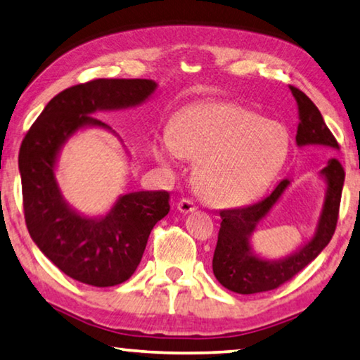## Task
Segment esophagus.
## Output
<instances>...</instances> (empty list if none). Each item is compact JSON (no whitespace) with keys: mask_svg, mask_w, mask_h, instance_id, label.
<instances>
[{"mask_svg":"<svg viewBox=\"0 0 360 360\" xmlns=\"http://www.w3.org/2000/svg\"><path fill=\"white\" fill-rule=\"evenodd\" d=\"M176 209H179L181 214H190L193 211H196V204L190 201V199H180L179 204H176Z\"/></svg>","mask_w":360,"mask_h":360,"instance_id":"esophagus-1","label":"esophagus"}]
</instances>
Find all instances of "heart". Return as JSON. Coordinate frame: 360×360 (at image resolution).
Returning a JSON list of instances; mask_svg holds the SVG:
<instances>
[{
	"label": "heart",
	"mask_w": 360,
	"mask_h": 360,
	"mask_svg": "<svg viewBox=\"0 0 360 360\" xmlns=\"http://www.w3.org/2000/svg\"><path fill=\"white\" fill-rule=\"evenodd\" d=\"M285 125L233 103H199L180 110L154 158L174 167L195 159L199 190L219 206H243L267 190L290 154Z\"/></svg>",
	"instance_id": "heart-1"
}]
</instances>
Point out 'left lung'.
Wrapping results in <instances>:
<instances>
[{
	"label": "left lung",
	"instance_id": "obj_1",
	"mask_svg": "<svg viewBox=\"0 0 360 360\" xmlns=\"http://www.w3.org/2000/svg\"><path fill=\"white\" fill-rule=\"evenodd\" d=\"M291 93L300 109L296 145L300 148H325L330 153L338 151V143L331 135L317 106L297 88L291 86ZM317 175L325 185V198L315 230L301 246L285 257L269 259L261 256L254 251L251 238L259 224L267 217L288 190L292 184L291 179L281 180L267 198L250 207L220 212L222 224L212 259L214 275L220 285L238 295H254L275 290L301 272L325 250L335 233L338 220L345 170L335 158H328L325 167Z\"/></svg>",
	"mask_w": 360,
	"mask_h": 360
}]
</instances>
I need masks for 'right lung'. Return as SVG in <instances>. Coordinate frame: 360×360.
Returning a JSON list of instances; mask_svg holds the SVG:
<instances>
[{
	"label": "right lung",
	"mask_w": 360,
	"mask_h": 360,
	"mask_svg": "<svg viewBox=\"0 0 360 360\" xmlns=\"http://www.w3.org/2000/svg\"><path fill=\"white\" fill-rule=\"evenodd\" d=\"M156 90L148 79H98L68 88L46 104L22 141L19 172L29 233L60 272L85 285L115 286L134 275L153 226L170 211L169 193H125L104 214L85 215L60 191V151L86 129L120 138L93 115L141 106Z\"/></svg>",
	"instance_id": "obj_1"
}]
</instances>
